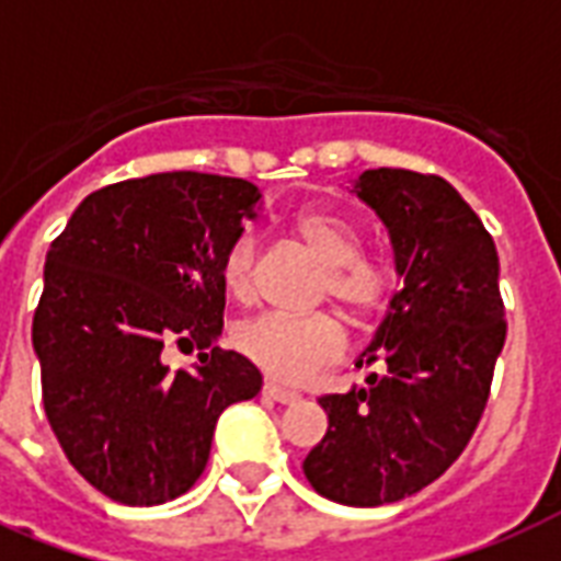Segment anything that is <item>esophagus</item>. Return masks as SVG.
Segmentation results:
<instances>
[{
    "mask_svg": "<svg viewBox=\"0 0 561 561\" xmlns=\"http://www.w3.org/2000/svg\"><path fill=\"white\" fill-rule=\"evenodd\" d=\"M262 392L267 396V399L279 401V404H294V401H299L297 390H288V387H279V383H273V381H264Z\"/></svg>",
    "mask_w": 561,
    "mask_h": 561,
    "instance_id": "obj_1",
    "label": "esophagus"
}]
</instances>
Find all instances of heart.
Here are the masks:
<instances>
[{
	"mask_svg": "<svg viewBox=\"0 0 561 561\" xmlns=\"http://www.w3.org/2000/svg\"><path fill=\"white\" fill-rule=\"evenodd\" d=\"M294 232L329 267L325 294H332L350 314L381 311L399 288V271L390 259L364 255V232L350 215L334 209H308L294 218ZM259 236L241 229L220 259V282L229 297L255 294ZM238 352L255 367L285 383H302L332 367L346 352V329L334 314H271L250 317L232 334Z\"/></svg>",
	"mask_w": 561,
	"mask_h": 561,
	"instance_id": "obj_1",
	"label": "heart"
}]
</instances>
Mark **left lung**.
<instances>
[{"instance_id":"1","label":"left lung","mask_w":561,"mask_h":561,"mask_svg":"<svg viewBox=\"0 0 561 561\" xmlns=\"http://www.w3.org/2000/svg\"><path fill=\"white\" fill-rule=\"evenodd\" d=\"M355 194L390 232L404 288L355 367L364 387L323 396L329 431L302 462L346 506L396 504L434 483L469 445L504 350L497 250L460 192L436 174L369 169Z\"/></svg>"}]
</instances>
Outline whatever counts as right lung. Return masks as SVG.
Returning a JSON list of instances; mask_svg holds the SVG:
<instances>
[{"instance_id": "obj_1", "label": "right lung", "mask_w": 561, "mask_h": 561, "mask_svg": "<svg viewBox=\"0 0 561 561\" xmlns=\"http://www.w3.org/2000/svg\"><path fill=\"white\" fill-rule=\"evenodd\" d=\"M259 201L247 180L165 171L92 192L51 241L31 325L43 408L78 474L118 504L188 492L220 413L262 390L244 355L211 346L220 259ZM165 345H197L195 369L171 374Z\"/></svg>"}]
</instances>
